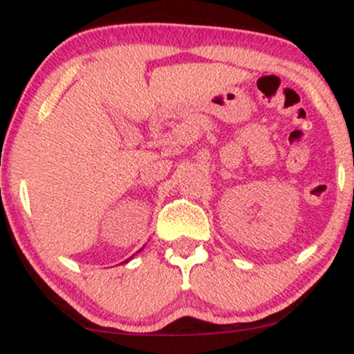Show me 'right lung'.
Wrapping results in <instances>:
<instances>
[{
  "instance_id": "1",
  "label": "right lung",
  "mask_w": 354,
  "mask_h": 354,
  "mask_svg": "<svg viewBox=\"0 0 354 354\" xmlns=\"http://www.w3.org/2000/svg\"><path fill=\"white\" fill-rule=\"evenodd\" d=\"M141 251V250H140ZM131 258H133V256H131ZM131 258H129V259H131ZM129 259H126V261H123V263H128L129 261Z\"/></svg>"
}]
</instances>
